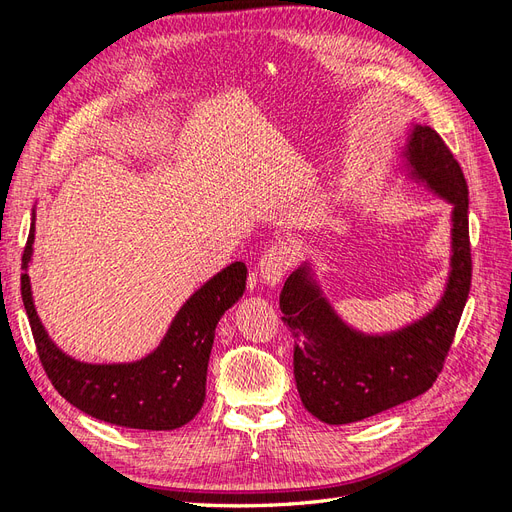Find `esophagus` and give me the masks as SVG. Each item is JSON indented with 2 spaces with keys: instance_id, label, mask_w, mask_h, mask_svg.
I'll return each mask as SVG.
<instances>
[{
  "instance_id": "esophagus-1",
  "label": "esophagus",
  "mask_w": 512,
  "mask_h": 512,
  "mask_svg": "<svg viewBox=\"0 0 512 512\" xmlns=\"http://www.w3.org/2000/svg\"><path fill=\"white\" fill-rule=\"evenodd\" d=\"M290 262H292V256H290V250L286 245H271L258 262V273H260L262 284L269 288H275L282 282V277L288 271Z\"/></svg>"
}]
</instances>
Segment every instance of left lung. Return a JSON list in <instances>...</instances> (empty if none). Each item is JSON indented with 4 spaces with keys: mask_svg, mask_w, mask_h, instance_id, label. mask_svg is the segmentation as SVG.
Here are the masks:
<instances>
[{
    "mask_svg": "<svg viewBox=\"0 0 512 512\" xmlns=\"http://www.w3.org/2000/svg\"><path fill=\"white\" fill-rule=\"evenodd\" d=\"M408 181L451 211V271L436 307L389 333H363L335 312L309 262L292 271L280 294L294 337V380L303 406L322 423L348 425L391 410L431 389L453 344L472 282L468 183L440 134L412 123L404 147Z\"/></svg>",
    "mask_w": 512,
    "mask_h": 512,
    "instance_id": "8db88e82",
    "label": "left lung"
}]
</instances>
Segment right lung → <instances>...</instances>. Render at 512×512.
Here are the masks:
<instances>
[{
    "label": "right lung",
    "instance_id": "1",
    "mask_svg": "<svg viewBox=\"0 0 512 512\" xmlns=\"http://www.w3.org/2000/svg\"><path fill=\"white\" fill-rule=\"evenodd\" d=\"M36 213L23 252L21 294L46 376L74 408L98 421L149 431L190 423L205 404L207 365L215 327L245 292L247 267L232 262L181 305L160 346L132 363H85L61 350L38 318L29 262L34 254Z\"/></svg>",
    "mask_w": 512,
    "mask_h": 512
}]
</instances>
